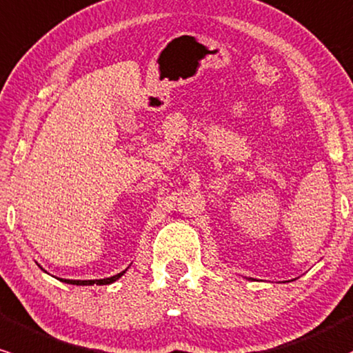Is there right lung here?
Instances as JSON below:
<instances>
[{"label":"right lung","instance_id":"right-lung-1","mask_svg":"<svg viewBox=\"0 0 353 353\" xmlns=\"http://www.w3.org/2000/svg\"><path fill=\"white\" fill-rule=\"evenodd\" d=\"M123 273H125V271L115 274V276L103 278V280H83V281L82 280H61V281H65V283H70V285H110V283H114L115 280H119Z\"/></svg>","mask_w":353,"mask_h":353}]
</instances>
